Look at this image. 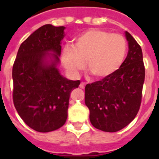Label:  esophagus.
<instances>
[{
    "instance_id": "obj_1",
    "label": "esophagus",
    "mask_w": 159,
    "mask_h": 159,
    "mask_svg": "<svg viewBox=\"0 0 159 159\" xmlns=\"http://www.w3.org/2000/svg\"><path fill=\"white\" fill-rule=\"evenodd\" d=\"M86 84H87V83H86V82H81V84H80V87H81V88H82V89H84L85 87H86Z\"/></svg>"
}]
</instances>
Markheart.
I'll return each instance as SVG.
<instances>
[{"label": "heart", "instance_id": "heart-1", "mask_svg": "<svg viewBox=\"0 0 159 159\" xmlns=\"http://www.w3.org/2000/svg\"><path fill=\"white\" fill-rule=\"evenodd\" d=\"M126 53L127 42L123 35L92 29L77 36L72 46L63 48L62 61L65 68L73 76L84 69L87 62L93 76L102 79L118 71Z\"/></svg>", "mask_w": 159, "mask_h": 159}]
</instances>
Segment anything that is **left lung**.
I'll use <instances>...</instances> for the list:
<instances>
[{"label": "left lung", "instance_id": "obj_1", "mask_svg": "<svg viewBox=\"0 0 159 159\" xmlns=\"http://www.w3.org/2000/svg\"><path fill=\"white\" fill-rule=\"evenodd\" d=\"M129 51L121 67L111 77L87 84L85 103L95 128L116 132L135 118L140 107L145 68L142 49L126 31Z\"/></svg>", "mask_w": 159, "mask_h": 159}]
</instances>
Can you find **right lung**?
<instances>
[{
  "label": "right lung",
  "instance_id": "1",
  "mask_svg": "<svg viewBox=\"0 0 159 159\" xmlns=\"http://www.w3.org/2000/svg\"><path fill=\"white\" fill-rule=\"evenodd\" d=\"M64 29L44 25L31 34L20 46L12 68L14 106L24 122L38 132L64 125L71 92L81 83L65 78L57 68Z\"/></svg>",
  "mask_w": 159,
  "mask_h": 159
}]
</instances>
